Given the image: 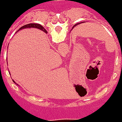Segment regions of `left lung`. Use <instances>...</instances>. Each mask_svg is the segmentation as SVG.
Returning a JSON list of instances; mask_svg holds the SVG:
<instances>
[{
	"mask_svg": "<svg viewBox=\"0 0 122 122\" xmlns=\"http://www.w3.org/2000/svg\"><path fill=\"white\" fill-rule=\"evenodd\" d=\"M78 24H79V23H78V24H74V26H73V27H72V29H74V27H75V26H77V25H78Z\"/></svg>",
	"mask_w": 122,
	"mask_h": 122,
	"instance_id": "obj_1",
	"label": "left lung"
}]
</instances>
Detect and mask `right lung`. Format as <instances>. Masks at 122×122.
Segmentation results:
<instances>
[{"label":"right lung","instance_id":"1","mask_svg":"<svg viewBox=\"0 0 122 122\" xmlns=\"http://www.w3.org/2000/svg\"><path fill=\"white\" fill-rule=\"evenodd\" d=\"M30 28H35V29H40L41 30H42V31H45V29L41 26V25H40L39 24H26V25H24L23 26H22L18 30H22V29H30ZM13 82H15L13 81Z\"/></svg>","mask_w":122,"mask_h":122}]
</instances>
